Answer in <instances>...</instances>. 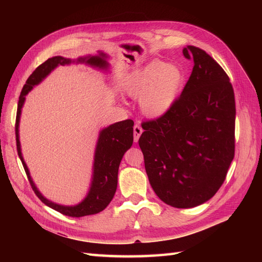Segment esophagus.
Here are the masks:
<instances>
[{"instance_id": "obj_1", "label": "esophagus", "mask_w": 262, "mask_h": 262, "mask_svg": "<svg viewBox=\"0 0 262 262\" xmlns=\"http://www.w3.org/2000/svg\"><path fill=\"white\" fill-rule=\"evenodd\" d=\"M142 132H143V129L141 128V125L139 122H137L136 124H134L133 126V140L134 142H138L139 141V138L142 134Z\"/></svg>"}]
</instances>
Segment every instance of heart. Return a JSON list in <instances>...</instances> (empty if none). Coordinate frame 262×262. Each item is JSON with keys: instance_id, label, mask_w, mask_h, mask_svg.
<instances>
[{"instance_id": "1", "label": "heart", "mask_w": 262, "mask_h": 262, "mask_svg": "<svg viewBox=\"0 0 262 262\" xmlns=\"http://www.w3.org/2000/svg\"><path fill=\"white\" fill-rule=\"evenodd\" d=\"M181 84L182 73L177 67L153 61L134 75L126 93L140 97V107L146 116L158 117L171 107Z\"/></svg>"}]
</instances>
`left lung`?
I'll list each match as a JSON object with an SVG mask.
<instances>
[{
    "label": "left lung",
    "instance_id": "8db88e82",
    "mask_svg": "<svg viewBox=\"0 0 262 262\" xmlns=\"http://www.w3.org/2000/svg\"><path fill=\"white\" fill-rule=\"evenodd\" d=\"M194 66L180 96L161 117L142 122L139 145L149 184L173 208L208 201L235 155V95L229 77L204 50L188 46Z\"/></svg>",
    "mask_w": 262,
    "mask_h": 262
}]
</instances>
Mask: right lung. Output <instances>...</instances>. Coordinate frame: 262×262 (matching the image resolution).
I'll use <instances>...</instances> for the list:
<instances>
[{"label": "right lung", "instance_id": "1", "mask_svg": "<svg viewBox=\"0 0 262 262\" xmlns=\"http://www.w3.org/2000/svg\"><path fill=\"white\" fill-rule=\"evenodd\" d=\"M104 57L105 54L100 53L99 57L81 58L77 60V62H86L89 63V64L95 67L106 68L107 63L104 60ZM69 63H71L70 59H66L63 57H53L45 61L42 64L39 66L34 72L30 74L28 80L26 81V84L23 87L19 96L16 122H15V134H16V147L18 156L24 166V169L26 171L30 186L33 188L36 195L46 205H48L49 208L60 212L63 215L72 217H82L101 212L110 203V201L113 200L118 184L119 165H120L123 154L131 147L133 143V121L131 119H126V120L109 125L108 128L100 132L99 139L97 142L96 153H95L92 187L84 201H82L80 204L75 205V207H63V205L55 204L43 198L41 193L37 190L33 180H31L27 166L23 160L18 137L19 117L24 101H25V96L28 94V92L31 91V89H33L35 85L40 83L55 67L59 64H69Z\"/></svg>", "mask_w": 262, "mask_h": 262}]
</instances>
